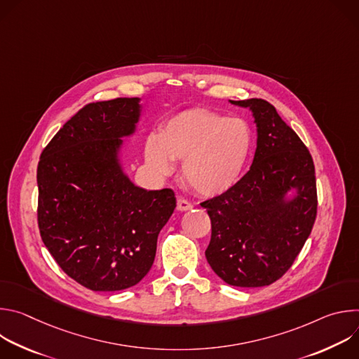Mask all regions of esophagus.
Listing matches in <instances>:
<instances>
[{"label":"esophagus","mask_w":359,"mask_h":359,"mask_svg":"<svg viewBox=\"0 0 359 359\" xmlns=\"http://www.w3.org/2000/svg\"><path fill=\"white\" fill-rule=\"evenodd\" d=\"M190 209H193V204L189 200H186L183 197L177 198V210L179 212H187Z\"/></svg>","instance_id":"obj_1"}]
</instances>
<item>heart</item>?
<instances>
[{
    "label": "heart",
    "instance_id": "heart-1",
    "mask_svg": "<svg viewBox=\"0 0 359 359\" xmlns=\"http://www.w3.org/2000/svg\"><path fill=\"white\" fill-rule=\"evenodd\" d=\"M252 130L241 118L209 109H190L170 118L158 139L149 137L144 158L166 176L172 161H182V177L198 196L215 197L240 179L252 149Z\"/></svg>",
    "mask_w": 359,
    "mask_h": 359
}]
</instances>
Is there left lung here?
I'll use <instances>...</instances> for the list:
<instances>
[{
  "mask_svg": "<svg viewBox=\"0 0 359 359\" xmlns=\"http://www.w3.org/2000/svg\"><path fill=\"white\" fill-rule=\"evenodd\" d=\"M250 108L257 123V149L250 170L226 193L204 200L212 222L206 259L236 287H264L292 266L317 217L316 168L310 150L264 99L230 100ZM297 187V197L282 196Z\"/></svg>",
  "mask_w": 359,
  "mask_h": 359,
  "instance_id": "left-lung-1",
  "label": "left lung"
}]
</instances>
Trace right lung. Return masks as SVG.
<instances>
[{"label": "right lung", "instance_id": "obj_1", "mask_svg": "<svg viewBox=\"0 0 359 359\" xmlns=\"http://www.w3.org/2000/svg\"><path fill=\"white\" fill-rule=\"evenodd\" d=\"M137 102H90L50 139L38 162L41 238L62 271L92 291L137 284L176 208L172 189H140L118 163L119 137L133 132Z\"/></svg>", "mask_w": 359, "mask_h": 359}]
</instances>
